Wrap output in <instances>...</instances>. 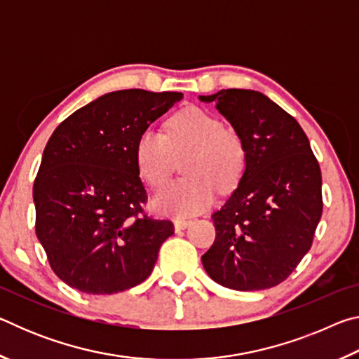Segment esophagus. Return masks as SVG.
Wrapping results in <instances>:
<instances>
[{"label":"esophagus","instance_id":"1","mask_svg":"<svg viewBox=\"0 0 359 359\" xmlns=\"http://www.w3.org/2000/svg\"><path fill=\"white\" fill-rule=\"evenodd\" d=\"M190 220H184V218H177V220L174 222V228H175V231H182V229H185L187 226H190Z\"/></svg>","mask_w":359,"mask_h":359}]
</instances>
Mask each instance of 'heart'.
<instances>
[{
    "label": "heart",
    "mask_w": 359,
    "mask_h": 359,
    "mask_svg": "<svg viewBox=\"0 0 359 359\" xmlns=\"http://www.w3.org/2000/svg\"><path fill=\"white\" fill-rule=\"evenodd\" d=\"M185 175L161 188L151 208L160 215L191 217L209 209L222 193L239 185L247 166V145L238 130L201 107H187L168 121L166 135L145 128L137 136V172L151 188L168 180L175 158H183Z\"/></svg>",
    "instance_id": "1"
}]
</instances>
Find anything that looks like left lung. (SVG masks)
I'll return each mask as SVG.
<instances>
[{"label":"left lung","mask_w":359,"mask_h":359,"mask_svg":"<svg viewBox=\"0 0 359 359\" xmlns=\"http://www.w3.org/2000/svg\"><path fill=\"white\" fill-rule=\"evenodd\" d=\"M199 100L214 101L247 145L238 188L212 214L217 234L204 269L231 290L276 287L312 247L323 212L317 158L296 118L263 93L228 88Z\"/></svg>","instance_id":"obj_1"}]
</instances>
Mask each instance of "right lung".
<instances>
[{
    "mask_svg": "<svg viewBox=\"0 0 359 359\" xmlns=\"http://www.w3.org/2000/svg\"><path fill=\"white\" fill-rule=\"evenodd\" d=\"M184 98L141 88L100 96L57 126L34 179L36 236L52 271L88 294H114L150 276L171 220L145 214L135 147Z\"/></svg>",
    "mask_w": 359,
    "mask_h": 359,
    "instance_id": "right-lung-1",
    "label": "right lung"
}]
</instances>
